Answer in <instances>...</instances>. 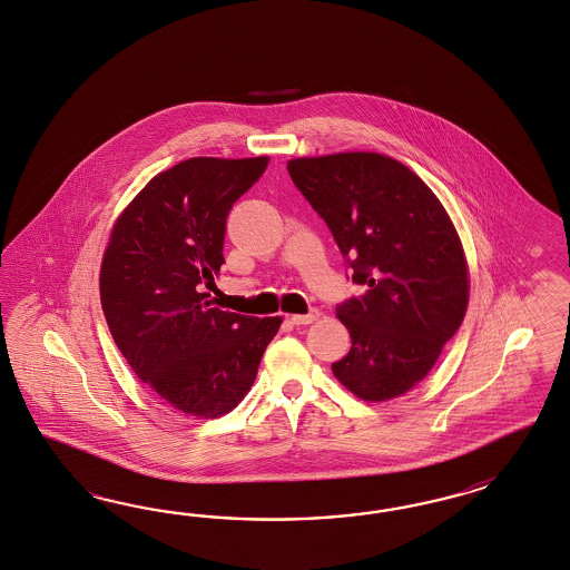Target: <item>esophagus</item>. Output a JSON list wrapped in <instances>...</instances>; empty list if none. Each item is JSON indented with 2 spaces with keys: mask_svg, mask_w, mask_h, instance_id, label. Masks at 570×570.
Masks as SVG:
<instances>
[{
  "mask_svg": "<svg viewBox=\"0 0 570 570\" xmlns=\"http://www.w3.org/2000/svg\"><path fill=\"white\" fill-rule=\"evenodd\" d=\"M315 317H317V311L311 309L309 313H305V315H293L291 322H293L294 326H307Z\"/></svg>",
  "mask_w": 570,
  "mask_h": 570,
  "instance_id": "34e87169",
  "label": "esophagus"
}]
</instances>
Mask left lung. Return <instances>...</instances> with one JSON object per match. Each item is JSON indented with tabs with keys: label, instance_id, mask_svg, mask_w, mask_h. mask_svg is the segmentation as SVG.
Instances as JSON below:
<instances>
[{
	"label": "left lung",
	"instance_id": "1",
	"mask_svg": "<svg viewBox=\"0 0 570 570\" xmlns=\"http://www.w3.org/2000/svg\"><path fill=\"white\" fill-rule=\"evenodd\" d=\"M288 173L363 286L336 305L351 351L332 363L334 376L365 401L407 393L466 313V259L445 208L414 171L376 153L294 158Z\"/></svg>",
	"mask_w": 570,
	"mask_h": 570
}]
</instances>
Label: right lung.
Returning <instances> with one entry per match:
<instances>
[{
  "label": "right lung",
  "instance_id": "add662e5",
  "mask_svg": "<svg viewBox=\"0 0 570 570\" xmlns=\"http://www.w3.org/2000/svg\"><path fill=\"white\" fill-rule=\"evenodd\" d=\"M269 158H188L122 210L100 272L104 317L141 382L194 417L232 412L250 391L282 317L213 307L225 219Z\"/></svg>",
  "mask_w": 570,
  "mask_h": 570
}]
</instances>
